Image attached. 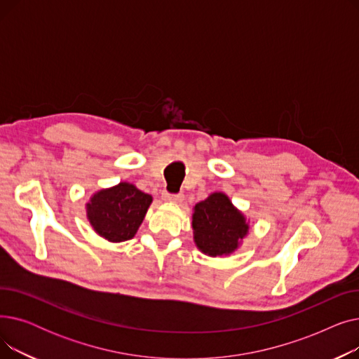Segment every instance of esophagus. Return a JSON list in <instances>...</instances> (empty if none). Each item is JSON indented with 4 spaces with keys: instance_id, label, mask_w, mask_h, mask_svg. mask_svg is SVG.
I'll return each mask as SVG.
<instances>
[{
    "instance_id": "1",
    "label": "esophagus",
    "mask_w": 359,
    "mask_h": 359,
    "mask_svg": "<svg viewBox=\"0 0 359 359\" xmlns=\"http://www.w3.org/2000/svg\"><path fill=\"white\" fill-rule=\"evenodd\" d=\"M161 198H163V201H164V202H170V203H182V202H183V199H184L183 194L172 195V194H167V192H164Z\"/></svg>"
}]
</instances>
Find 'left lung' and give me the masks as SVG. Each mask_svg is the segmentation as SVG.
I'll return each instance as SVG.
<instances>
[{
    "mask_svg": "<svg viewBox=\"0 0 359 359\" xmlns=\"http://www.w3.org/2000/svg\"><path fill=\"white\" fill-rule=\"evenodd\" d=\"M250 219L224 192H214L198 202L192 212L194 241L210 257L230 256L249 236Z\"/></svg>",
    "mask_w": 359,
    "mask_h": 359,
    "instance_id": "left-lung-1",
    "label": "left lung"
}]
</instances>
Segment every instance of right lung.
<instances>
[{
    "mask_svg": "<svg viewBox=\"0 0 359 359\" xmlns=\"http://www.w3.org/2000/svg\"><path fill=\"white\" fill-rule=\"evenodd\" d=\"M153 196L134 183L121 182L94 192L86 203V215L94 233L110 243L134 238Z\"/></svg>",
    "mask_w": 359,
    "mask_h": 359,
    "instance_id": "obj_1",
    "label": "right lung"
}]
</instances>
